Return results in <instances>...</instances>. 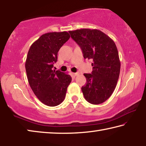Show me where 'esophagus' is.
Masks as SVG:
<instances>
[{
    "instance_id": "34e87169",
    "label": "esophagus",
    "mask_w": 146,
    "mask_h": 146,
    "mask_svg": "<svg viewBox=\"0 0 146 146\" xmlns=\"http://www.w3.org/2000/svg\"><path fill=\"white\" fill-rule=\"evenodd\" d=\"M72 74H73V76H78L79 74H80V73H79V72H76V73H72Z\"/></svg>"
}]
</instances>
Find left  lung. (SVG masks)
Here are the masks:
<instances>
[{"label": "left lung", "mask_w": 146, "mask_h": 146, "mask_svg": "<svg viewBox=\"0 0 146 146\" xmlns=\"http://www.w3.org/2000/svg\"><path fill=\"white\" fill-rule=\"evenodd\" d=\"M82 50L83 57L91 59L92 72L84 74L86 85L82 87L85 100L98 105L106 102L115 89L120 71L118 52L113 40L96 29L69 31Z\"/></svg>", "instance_id": "left-lung-1"}]
</instances>
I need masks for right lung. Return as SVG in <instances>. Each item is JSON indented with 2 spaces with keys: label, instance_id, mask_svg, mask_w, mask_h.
<instances>
[{
  "label": "right lung",
  "instance_id": "add662e5",
  "mask_svg": "<svg viewBox=\"0 0 146 146\" xmlns=\"http://www.w3.org/2000/svg\"><path fill=\"white\" fill-rule=\"evenodd\" d=\"M70 37L67 32L44 33L28 50L25 63L28 83L37 98L46 106L54 107L63 102L72 81L68 74L52 70L57 52Z\"/></svg>",
  "mask_w": 146,
  "mask_h": 146
}]
</instances>
